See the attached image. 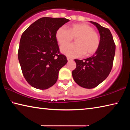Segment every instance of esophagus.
Here are the masks:
<instances>
[{
	"instance_id": "1",
	"label": "esophagus",
	"mask_w": 130,
	"mask_h": 130,
	"mask_svg": "<svg viewBox=\"0 0 130 130\" xmlns=\"http://www.w3.org/2000/svg\"><path fill=\"white\" fill-rule=\"evenodd\" d=\"M67 60H68V61H72V60H73V59L71 58H70V57H67Z\"/></svg>"
}]
</instances>
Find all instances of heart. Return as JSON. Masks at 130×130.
Returning a JSON list of instances; mask_svg holds the SVG:
<instances>
[{"mask_svg":"<svg viewBox=\"0 0 130 130\" xmlns=\"http://www.w3.org/2000/svg\"><path fill=\"white\" fill-rule=\"evenodd\" d=\"M56 38L60 45L76 38V44H67L61 47V52L71 57H78L85 54L87 56L94 54L100 46L99 34L92 26L86 23L72 25L69 30L62 26L57 30Z\"/></svg>","mask_w":130,"mask_h":130,"instance_id":"b5f03b06","label":"heart"}]
</instances>
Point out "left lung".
I'll use <instances>...</instances> for the list:
<instances>
[{
    "mask_svg": "<svg viewBox=\"0 0 130 130\" xmlns=\"http://www.w3.org/2000/svg\"><path fill=\"white\" fill-rule=\"evenodd\" d=\"M99 32L100 46L93 56L84 60H74L76 69L72 71L75 82L84 88H95L107 78L112 68L115 44L110 30L90 21Z\"/></svg>",
    "mask_w": 130,
    "mask_h": 130,
    "instance_id": "obj_1",
    "label": "left lung"
}]
</instances>
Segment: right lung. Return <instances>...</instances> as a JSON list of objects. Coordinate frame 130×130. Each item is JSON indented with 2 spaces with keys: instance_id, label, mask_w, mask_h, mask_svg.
<instances>
[{
  "instance_id": "obj_1",
  "label": "right lung",
  "mask_w": 130,
  "mask_h": 130,
  "mask_svg": "<svg viewBox=\"0 0 130 130\" xmlns=\"http://www.w3.org/2000/svg\"><path fill=\"white\" fill-rule=\"evenodd\" d=\"M69 21L62 18H41L22 35L18 60L24 77L35 88L52 87L60 69L67 63V57L60 54L56 32Z\"/></svg>"
}]
</instances>
